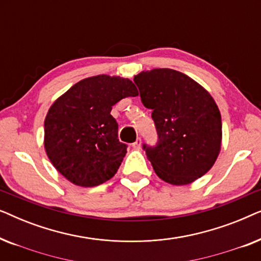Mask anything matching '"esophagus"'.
I'll list each match as a JSON object with an SVG mask.
<instances>
[{
    "label": "esophagus",
    "instance_id": "1",
    "mask_svg": "<svg viewBox=\"0 0 261 261\" xmlns=\"http://www.w3.org/2000/svg\"><path fill=\"white\" fill-rule=\"evenodd\" d=\"M141 145H142V142H141V139L140 138H138L137 140H135V142H133V147L135 148V149H140L141 148Z\"/></svg>",
    "mask_w": 261,
    "mask_h": 261
}]
</instances>
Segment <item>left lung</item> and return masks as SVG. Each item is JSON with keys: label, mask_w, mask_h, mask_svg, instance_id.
I'll use <instances>...</instances> for the list:
<instances>
[{"label": "left lung", "mask_w": 261, "mask_h": 261, "mask_svg": "<svg viewBox=\"0 0 261 261\" xmlns=\"http://www.w3.org/2000/svg\"><path fill=\"white\" fill-rule=\"evenodd\" d=\"M141 102L152 109L156 146L144 145L160 179L187 185L208 172L221 151L222 121L212 95L187 74L153 69L134 76Z\"/></svg>", "instance_id": "obj_1"}]
</instances>
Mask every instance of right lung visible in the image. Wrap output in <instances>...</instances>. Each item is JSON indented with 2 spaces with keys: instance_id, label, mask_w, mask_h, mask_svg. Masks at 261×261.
<instances>
[{
  "instance_id": "add662e5",
  "label": "right lung",
  "mask_w": 261,
  "mask_h": 261,
  "mask_svg": "<svg viewBox=\"0 0 261 261\" xmlns=\"http://www.w3.org/2000/svg\"><path fill=\"white\" fill-rule=\"evenodd\" d=\"M133 82L120 76L89 77L55 101L45 119L44 146L52 165L78 187L91 188L114 177L127 153L117 139L114 105L138 96Z\"/></svg>"
}]
</instances>
